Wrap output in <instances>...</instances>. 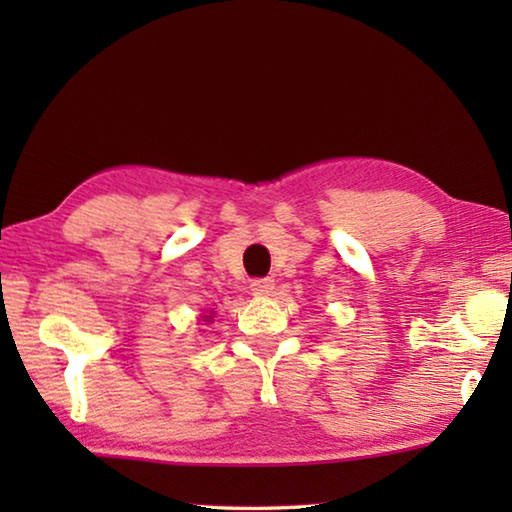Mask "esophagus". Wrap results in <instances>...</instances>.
I'll use <instances>...</instances> for the list:
<instances>
[{
  "label": "esophagus",
  "instance_id": "esophagus-1",
  "mask_svg": "<svg viewBox=\"0 0 512 512\" xmlns=\"http://www.w3.org/2000/svg\"><path fill=\"white\" fill-rule=\"evenodd\" d=\"M275 282L271 277H257V280L250 282V291H253V296H268V293L273 291Z\"/></svg>",
  "mask_w": 512,
  "mask_h": 512
}]
</instances>
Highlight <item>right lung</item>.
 <instances>
[{"label": "right lung", "mask_w": 512, "mask_h": 512, "mask_svg": "<svg viewBox=\"0 0 512 512\" xmlns=\"http://www.w3.org/2000/svg\"><path fill=\"white\" fill-rule=\"evenodd\" d=\"M210 318H212V316H207V320H210Z\"/></svg>", "instance_id": "1"}]
</instances>
